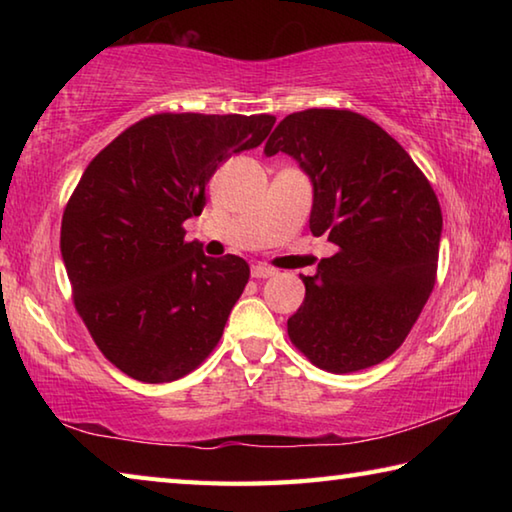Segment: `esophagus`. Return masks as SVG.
Returning <instances> with one entry per match:
<instances>
[{
    "label": "esophagus",
    "mask_w": 512,
    "mask_h": 512,
    "mask_svg": "<svg viewBox=\"0 0 512 512\" xmlns=\"http://www.w3.org/2000/svg\"><path fill=\"white\" fill-rule=\"evenodd\" d=\"M275 273H277L275 268L266 266V264H255L253 268H250V275L257 277V280H264V277H273Z\"/></svg>",
    "instance_id": "esophagus-1"
}]
</instances>
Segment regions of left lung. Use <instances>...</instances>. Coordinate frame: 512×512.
Masks as SVG:
<instances>
[{"instance_id":"1","label":"left lung","mask_w":512,"mask_h":512,"mask_svg":"<svg viewBox=\"0 0 512 512\" xmlns=\"http://www.w3.org/2000/svg\"><path fill=\"white\" fill-rule=\"evenodd\" d=\"M314 185L309 228L339 253L300 275L289 339L314 366L357 372L400 348L436 282L443 214L429 180L384 128L352 110L284 117L264 146Z\"/></svg>"}]
</instances>
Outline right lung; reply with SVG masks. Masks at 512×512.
I'll return each mask as SVG.
<instances>
[{"label": "right lung", "instance_id": "obj_1", "mask_svg": "<svg viewBox=\"0 0 512 512\" xmlns=\"http://www.w3.org/2000/svg\"><path fill=\"white\" fill-rule=\"evenodd\" d=\"M273 115L162 112L115 137L76 185L60 225L74 305L97 348L137 381L164 384L219 343L250 268L205 257L183 223L232 153L266 140Z\"/></svg>", "mask_w": 512, "mask_h": 512}]
</instances>
